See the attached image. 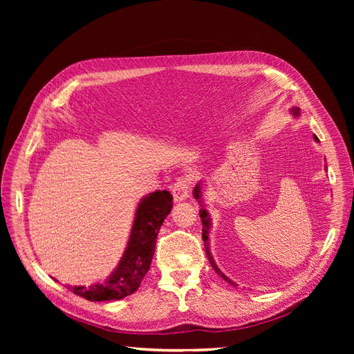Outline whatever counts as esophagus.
Returning a JSON list of instances; mask_svg holds the SVG:
<instances>
[{
	"mask_svg": "<svg viewBox=\"0 0 354 354\" xmlns=\"http://www.w3.org/2000/svg\"><path fill=\"white\" fill-rule=\"evenodd\" d=\"M190 189H192V177L190 176H181L176 180V183L171 187L173 192V196L176 202L186 201L190 196Z\"/></svg>",
	"mask_w": 354,
	"mask_h": 354,
	"instance_id": "1",
	"label": "esophagus"
}]
</instances>
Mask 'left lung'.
<instances>
[{"instance_id": "left-lung-1", "label": "left lung", "mask_w": 354, "mask_h": 354, "mask_svg": "<svg viewBox=\"0 0 354 354\" xmlns=\"http://www.w3.org/2000/svg\"><path fill=\"white\" fill-rule=\"evenodd\" d=\"M291 112H292V115H294V116H298V115H299V109H298V108H294ZM315 140H316V142H319V138H317L316 136H315ZM325 169H326V168H325ZM194 198L198 201V203H199V205L202 207V208H201V211H199L201 221H202V239H203V245H205V252H207L208 260H209V263H211V266H212V269L216 270V272H217V274H218L220 277H223V279L226 281L227 283H230V285H233V286H236V283H234L232 279H229V277L218 269L217 264H216V261H214L212 255H211V251H209V239H208L209 229H211V217H209L208 211L205 209V207H203V201H202V187H201V183H198V185L195 186V189H194Z\"/></svg>"}]
</instances>
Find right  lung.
Returning <instances> with one entry per match:
<instances>
[{
    "mask_svg": "<svg viewBox=\"0 0 354 354\" xmlns=\"http://www.w3.org/2000/svg\"><path fill=\"white\" fill-rule=\"evenodd\" d=\"M173 208V195L168 190H156L138 202L136 217L122 259L103 283L68 286L88 301H111L134 294L151 267L156 236L164 220Z\"/></svg>",
    "mask_w": 354,
    "mask_h": 354,
    "instance_id": "obj_1",
    "label": "right lung"
}]
</instances>
